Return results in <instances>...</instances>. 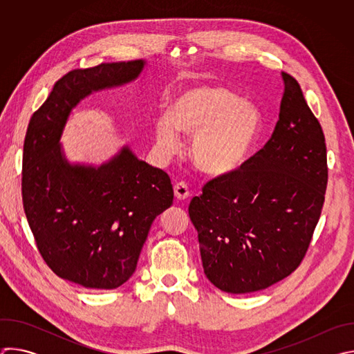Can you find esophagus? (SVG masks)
<instances>
[{"label": "esophagus", "mask_w": 354, "mask_h": 354, "mask_svg": "<svg viewBox=\"0 0 354 354\" xmlns=\"http://www.w3.org/2000/svg\"><path fill=\"white\" fill-rule=\"evenodd\" d=\"M174 193L178 200H185L189 197V186L185 182H178L174 186Z\"/></svg>", "instance_id": "1"}]
</instances>
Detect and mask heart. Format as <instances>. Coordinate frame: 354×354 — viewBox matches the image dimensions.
I'll list each match as a JSON object with an SVG mask.
<instances>
[{"label":"heart","instance_id":"b5f03b06","mask_svg":"<svg viewBox=\"0 0 354 354\" xmlns=\"http://www.w3.org/2000/svg\"><path fill=\"white\" fill-rule=\"evenodd\" d=\"M261 129L259 109L217 84L182 88L172 97L168 113L154 120L157 147L164 157L180 149V131L193 136V165L214 178L231 175L246 162Z\"/></svg>","mask_w":354,"mask_h":354}]
</instances>
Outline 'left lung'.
I'll return each mask as SVG.
<instances>
[{
  "label": "left lung",
  "instance_id": "obj_1",
  "mask_svg": "<svg viewBox=\"0 0 354 354\" xmlns=\"http://www.w3.org/2000/svg\"><path fill=\"white\" fill-rule=\"evenodd\" d=\"M284 92L270 140L231 175L207 182L189 205L205 274L231 294L290 276L304 259L328 183L326 144L299 84Z\"/></svg>",
  "mask_w": 354,
  "mask_h": 354
}]
</instances>
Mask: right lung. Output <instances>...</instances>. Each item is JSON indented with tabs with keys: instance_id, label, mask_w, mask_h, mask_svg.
Returning a JSON list of instances; mask_svg holds the SVG:
<instances>
[{
	"instance_id": "obj_1",
	"label": "right lung",
	"mask_w": 354,
	"mask_h": 354,
	"mask_svg": "<svg viewBox=\"0 0 354 354\" xmlns=\"http://www.w3.org/2000/svg\"><path fill=\"white\" fill-rule=\"evenodd\" d=\"M144 60L102 63L60 78L30 118L22 160L24 210L43 261L85 288L126 283L151 224L172 206L169 176L124 145L108 162L70 164L60 138L73 109L92 92L129 84Z\"/></svg>"
}]
</instances>
